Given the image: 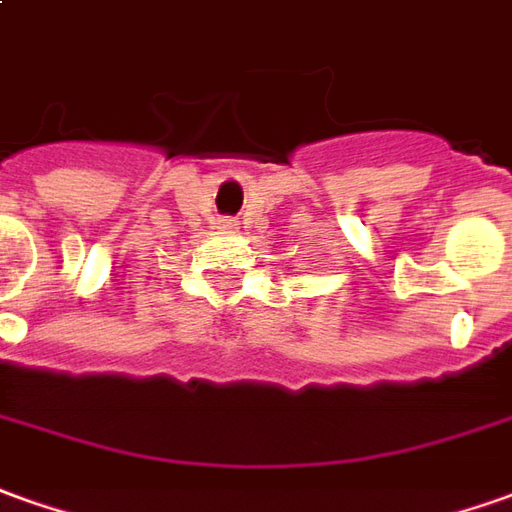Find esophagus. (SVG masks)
Returning a JSON list of instances; mask_svg holds the SVG:
<instances>
[{
	"label": "esophagus",
	"instance_id": "esophagus-1",
	"mask_svg": "<svg viewBox=\"0 0 512 512\" xmlns=\"http://www.w3.org/2000/svg\"><path fill=\"white\" fill-rule=\"evenodd\" d=\"M217 225H220L222 231H236V225H239V222H236L234 217H222V220L217 222Z\"/></svg>",
	"mask_w": 512,
	"mask_h": 512
}]
</instances>
